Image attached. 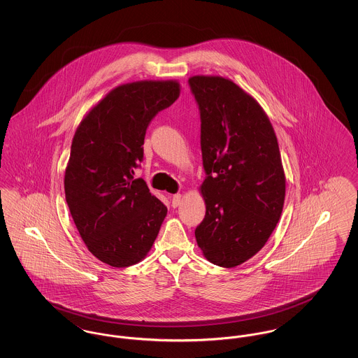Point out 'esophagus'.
<instances>
[{
    "instance_id": "obj_1",
    "label": "esophagus",
    "mask_w": 358,
    "mask_h": 358,
    "mask_svg": "<svg viewBox=\"0 0 358 358\" xmlns=\"http://www.w3.org/2000/svg\"><path fill=\"white\" fill-rule=\"evenodd\" d=\"M180 204H181V194H180V193L173 194V196H171V206H173V208H177Z\"/></svg>"
}]
</instances>
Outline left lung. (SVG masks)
<instances>
[{"instance_id":"obj_1","label":"left lung","mask_w":358,"mask_h":358,"mask_svg":"<svg viewBox=\"0 0 358 358\" xmlns=\"http://www.w3.org/2000/svg\"><path fill=\"white\" fill-rule=\"evenodd\" d=\"M199 106L205 217L194 235L205 257L231 268L259 252L280 219L286 178L262 107L219 76L187 80Z\"/></svg>"}]
</instances>
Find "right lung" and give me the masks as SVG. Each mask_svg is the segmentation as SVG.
I'll return each mask as SVG.
<instances>
[{"mask_svg":"<svg viewBox=\"0 0 358 358\" xmlns=\"http://www.w3.org/2000/svg\"><path fill=\"white\" fill-rule=\"evenodd\" d=\"M180 95L177 82H136L113 90L82 120L64 177L71 216L88 251L129 267L150 251L168 208L134 178L154 117Z\"/></svg>","mask_w":358,"mask_h":358,"instance_id":"add662e5","label":"right lung"}]
</instances>
